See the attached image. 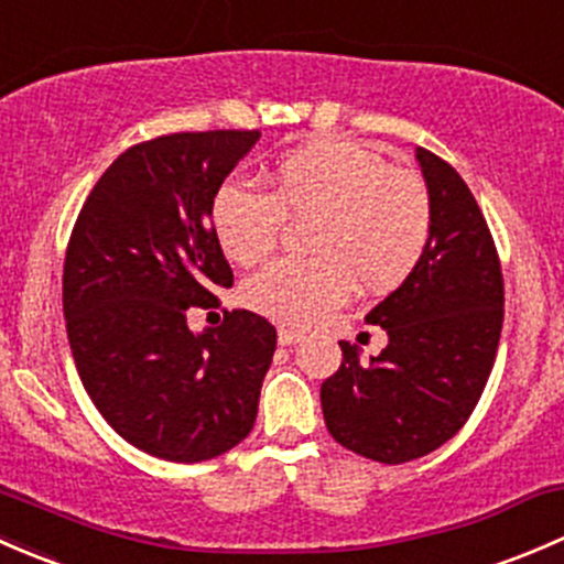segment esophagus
Instances as JSON below:
<instances>
[{
    "label": "esophagus",
    "mask_w": 564,
    "mask_h": 564,
    "mask_svg": "<svg viewBox=\"0 0 564 564\" xmlns=\"http://www.w3.org/2000/svg\"><path fill=\"white\" fill-rule=\"evenodd\" d=\"M276 339H280V345H282V347H290V345H299V341H304L306 336L301 334V330L280 328V334H276Z\"/></svg>",
    "instance_id": "obj_1"
}]
</instances>
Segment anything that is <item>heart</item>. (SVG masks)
Wrapping results in <instances>:
<instances>
[{
	"mask_svg": "<svg viewBox=\"0 0 564 564\" xmlns=\"http://www.w3.org/2000/svg\"><path fill=\"white\" fill-rule=\"evenodd\" d=\"M271 195L225 182L212 203L219 247L239 265L274 252L284 217L304 223L312 258L274 260L243 284L258 315L310 325L361 293H391L421 265L432 241V197L415 173L356 141L306 143L269 176Z\"/></svg>",
	"mask_w": 564,
	"mask_h": 564,
	"instance_id": "obj_1",
	"label": "heart"
}]
</instances>
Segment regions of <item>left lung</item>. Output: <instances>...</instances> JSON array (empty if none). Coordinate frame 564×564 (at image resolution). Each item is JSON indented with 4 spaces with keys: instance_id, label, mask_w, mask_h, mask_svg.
Returning a JSON list of instances; mask_svg holds the SVG:
<instances>
[{
    "instance_id": "8db88e82",
    "label": "left lung",
    "mask_w": 564,
    "mask_h": 564,
    "mask_svg": "<svg viewBox=\"0 0 564 564\" xmlns=\"http://www.w3.org/2000/svg\"><path fill=\"white\" fill-rule=\"evenodd\" d=\"M432 197L421 265L367 315L388 345L361 361L339 341L341 367L323 382L330 437L371 462L404 464L467 423L495 367L505 315L502 269L484 212L454 167L417 147Z\"/></svg>"
}]
</instances>
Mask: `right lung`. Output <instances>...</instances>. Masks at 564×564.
Listing matches in <instances>:
<instances>
[{
  "instance_id": "obj_1",
  "label": "right lung",
  "mask_w": 564,
  "mask_h": 564,
  "mask_svg": "<svg viewBox=\"0 0 564 564\" xmlns=\"http://www.w3.org/2000/svg\"><path fill=\"white\" fill-rule=\"evenodd\" d=\"M258 130L173 132L130 147L95 184L62 276L75 369L116 434L165 462L236 448L254 426L276 328L247 310L189 330L234 271L212 203Z\"/></svg>"
}]
</instances>
